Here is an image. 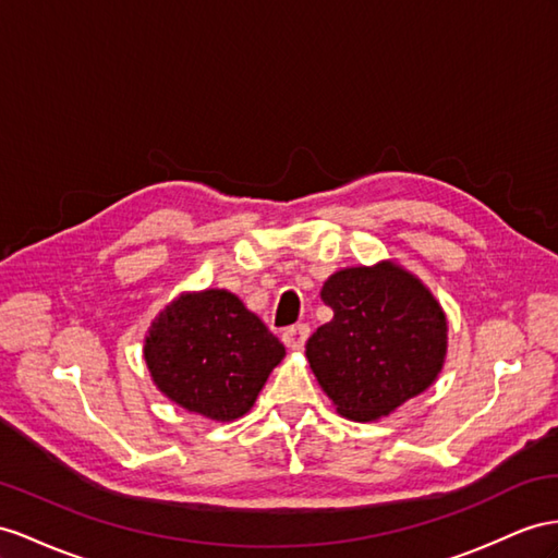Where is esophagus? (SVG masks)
<instances>
[{
  "instance_id": "1",
  "label": "esophagus",
  "mask_w": 558,
  "mask_h": 558,
  "mask_svg": "<svg viewBox=\"0 0 558 558\" xmlns=\"http://www.w3.org/2000/svg\"><path fill=\"white\" fill-rule=\"evenodd\" d=\"M308 325H292V327H288V330L282 332V341H284V347L288 349H292V351H302L304 349V344H306V339H308Z\"/></svg>"
}]
</instances>
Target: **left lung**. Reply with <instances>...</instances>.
I'll return each mask as SVG.
<instances>
[{
    "instance_id": "8db88e82",
    "label": "left lung",
    "mask_w": 558,
    "mask_h": 558,
    "mask_svg": "<svg viewBox=\"0 0 558 558\" xmlns=\"http://www.w3.org/2000/svg\"><path fill=\"white\" fill-rule=\"evenodd\" d=\"M320 299L335 318L313 332L306 359L341 417H389L438 379L448 318L412 270L396 259L341 268L323 282Z\"/></svg>"
}]
</instances>
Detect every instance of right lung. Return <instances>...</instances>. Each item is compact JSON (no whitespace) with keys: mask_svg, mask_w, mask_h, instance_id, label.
Returning <instances> with one entry per match:
<instances>
[{"mask_svg":"<svg viewBox=\"0 0 558 558\" xmlns=\"http://www.w3.org/2000/svg\"><path fill=\"white\" fill-rule=\"evenodd\" d=\"M282 359L280 339L233 292L219 288L171 299L143 339L157 391L211 422L247 415Z\"/></svg>","mask_w":558,"mask_h":558,"instance_id":"1","label":"right lung"}]
</instances>
